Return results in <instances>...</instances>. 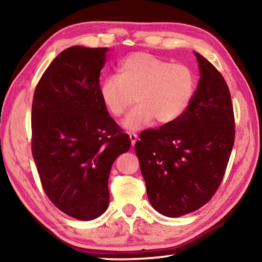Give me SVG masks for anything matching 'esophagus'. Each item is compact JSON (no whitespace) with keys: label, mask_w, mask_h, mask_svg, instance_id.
Segmentation results:
<instances>
[{"label":"esophagus","mask_w":262,"mask_h":262,"mask_svg":"<svg viewBox=\"0 0 262 262\" xmlns=\"http://www.w3.org/2000/svg\"><path fill=\"white\" fill-rule=\"evenodd\" d=\"M128 135H129L130 142H132V145L134 146V145H135V143L137 142V135L135 134V133H128Z\"/></svg>","instance_id":"1"}]
</instances>
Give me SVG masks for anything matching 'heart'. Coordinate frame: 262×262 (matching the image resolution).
I'll list each match as a JSON object with an SVG mask.
<instances>
[{
    "label": "heart",
    "mask_w": 262,
    "mask_h": 262,
    "mask_svg": "<svg viewBox=\"0 0 262 262\" xmlns=\"http://www.w3.org/2000/svg\"><path fill=\"white\" fill-rule=\"evenodd\" d=\"M196 75L183 64L146 53H134L119 64L117 74L100 83L99 96L114 117H120L135 100L136 107L124 120V127L137 130L155 119L169 124L185 113L196 91Z\"/></svg>",
    "instance_id": "1"
}]
</instances>
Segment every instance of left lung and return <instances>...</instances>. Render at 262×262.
<instances>
[{
  "label": "left lung",
  "mask_w": 262,
  "mask_h": 262,
  "mask_svg": "<svg viewBox=\"0 0 262 262\" xmlns=\"http://www.w3.org/2000/svg\"><path fill=\"white\" fill-rule=\"evenodd\" d=\"M194 55L200 79L187 110L174 121L142 132L135 144L149 203L168 217L192 213L209 202L234 145L229 86L213 64Z\"/></svg>",
  "instance_id": "left-lung-1"
}]
</instances>
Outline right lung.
Listing matches in <instances>:
<instances>
[{
	"instance_id": "add662e5",
	"label": "right lung",
	"mask_w": 262,
	"mask_h": 262,
	"mask_svg": "<svg viewBox=\"0 0 262 262\" xmlns=\"http://www.w3.org/2000/svg\"><path fill=\"white\" fill-rule=\"evenodd\" d=\"M108 51L65 49L43 72L32 100L31 149L41 186L59 210L80 221L107 209L111 165L130 147L99 96Z\"/></svg>"
}]
</instances>
